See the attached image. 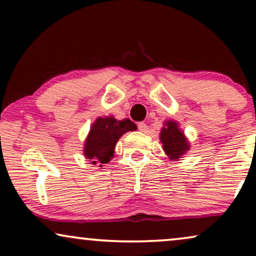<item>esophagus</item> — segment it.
Instances as JSON below:
<instances>
[{"label":"esophagus","mask_w":256,"mask_h":256,"mask_svg":"<svg viewBox=\"0 0 256 256\" xmlns=\"http://www.w3.org/2000/svg\"><path fill=\"white\" fill-rule=\"evenodd\" d=\"M138 128L140 132H146V128H148V126H146L144 122H138Z\"/></svg>","instance_id":"obj_1"}]
</instances>
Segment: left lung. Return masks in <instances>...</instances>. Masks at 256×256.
Masks as SVG:
<instances>
[{"instance_id":"left-lung-1","label":"left lung","mask_w":256,"mask_h":256,"mask_svg":"<svg viewBox=\"0 0 256 256\" xmlns=\"http://www.w3.org/2000/svg\"><path fill=\"white\" fill-rule=\"evenodd\" d=\"M160 142L163 143V150L170 160L180 158L190 149L188 138L184 132L178 127L174 121H166L164 127L160 129Z\"/></svg>"}]
</instances>
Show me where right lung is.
<instances>
[{"label":"right lung","instance_id":"obj_1","mask_svg":"<svg viewBox=\"0 0 256 256\" xmlns=\"http://www.w3.org/2000/svg\"><path fill=\"white\" fill-rule=\"evenodd\" d=\"M136 129V124L129 118L118 121L113 116L98 118L84 144V155L92 164L102 166L113 158L115 146L127 132Z\"/></svg>","mask_w":256,"mask_h":256}]
</instances>
